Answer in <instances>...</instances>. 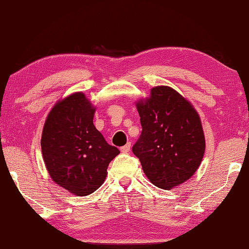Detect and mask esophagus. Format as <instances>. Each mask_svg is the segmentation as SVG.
Masks as SVG:
<instances>
[{
  "label": "esophagus",
  "mask_w": 249,
  "mask_h": 249,
  "mask_svg": "<svg viewBox=\"0 0 249 249\" xmlns=\"http://www.w3.org/2000/svg\"><path fill=\"white\" fill-rule=\"evenodd\" d=\"M130 142H127V144H126L125 146H123V147H121V151L123 154H128L129 151H130Z\"/></svg>",
  "instance_id": "1"
}]
</instances>
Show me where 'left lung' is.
I'll return each instance as SVG.
<instances>
[{
    "label": "left lung",
    "mask_w": 249,
    "mask_h": 249,
    "mask_svg": "<svg viewBox=\"0 0 249 249\" xmlns=\"http://www.w3.org/2000/svg\"><path fill=\"white\" fill-rule=\"evenodd\" d=\"M142 132L133 153L156 187L174 189L199 169L205 137L199 113L192 103L168 86L150 89L137 100Z\"/></svg>",
    "instance_id": "8db88e82"
}]
</instances>
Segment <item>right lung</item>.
<instances>
[{"label":"right lung","mask_w":249,"mask_h":249,"mask_svg":"<svg viewBox=\"0 0 249 249\" xmlns=\"http://www.w3.org/2000/svg\"><path fill=\"white\" fill-rule=\"evenodd\" d=\"M95 109L83 92H73L54 103L41 134V153L50 178L78 196L98 190L108 163L120 154L95 128Z\"/></svg>","instance_id":"1"}]
</instances>
